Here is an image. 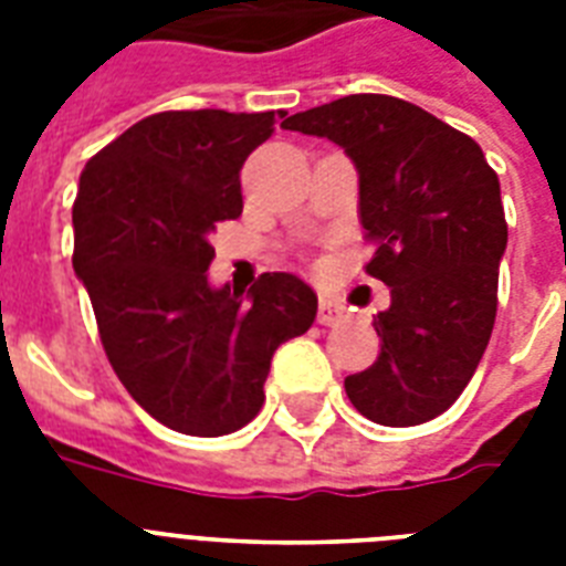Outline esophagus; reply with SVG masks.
Wrapping results in <instances>:
<instances>
[{"label": "esophagus", "mask_w": 566, "mask_h": 566, "mask_svg": "<svg viewBox=\"0 0 566 566\" xmlns=\"http://www.w3.org/2000/svg\"><path fill=\"white\" fill-rule=\"evenodd\" d=\"M317 319L323 323V326H337V323H344L346 319V308L337 300H328V296H323V300H319V308H317Z\"/></svg>", "instance_id": "1"}]
</instances>
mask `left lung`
<instances>
[{
	"mask_svg": "<svg viewBox=\"0 0 566 566\" xmlns=\"http://www.w3.org/2000/svg\"><path fill=\"white\" fill-rule=\"evenodd\" d=\"M326 137L358 170L367 273L390 287L373 326L381 353L346 376L349 402L378 426H420L473 378L496 319L509 247L500 179L473 137L411 102L355 93L282 123Z\"/></svg>",
	"mask_w": 566,
	"mask_h": 566,
	"instance_id": "8db88e82",
	"label": "left lung"
}]
</instances>
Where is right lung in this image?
<instances>
[{
	"instance_id": "1",
	"label": "right lung",
	"mask_w": 566,
	"mask_h": 566,
	"mask_svg": "<svg viewBox=\"0 0 566 566\" xmlns=\"http://www.w3.org/2000/svg\"><path fill=\"white\" fill-rule=\"evenodd\" d=\"M273 126L275 111H164L78 179L73 270L105 355L132 399L181 434L243 429L275 349L317 317V293L291 273H264L249 293L208 279L217 222L243 211L240 167Z\"/></svg>"
}]
</instances>
